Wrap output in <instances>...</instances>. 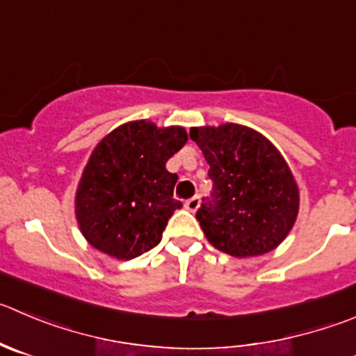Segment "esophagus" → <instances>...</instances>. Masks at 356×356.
I'll use <instances>...</instances> for the list:
<instances>
[{"label":"esophagus","mask_w":356,"mask_h":356,"mask_svg":"<svg viewBox=\"0 0 356 356\" xmlns=\"http://www.w3.org/2000/svg\"><path fill=\"white\" fill-rule=\"evenodd\" d=\"M199 204H201V199H199V195H194V197H191L185 201V208H187L188 211H195V209L199 208Z\"/></svg>","instance_id":"1"}]
</instances>
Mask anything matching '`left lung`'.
Masks as SVG:
<instances>
[{
	"label": "left lung",
	"instance_id": "8db88e82",
	"mask_svg": "<svg viewBox=\"0 0 356 356\" xmlns=\"http://www.w3.org/2000/svg\"><path fill=\"white\" fill-rule=\"evenodd\" d=\"M191 138L213 181L195 218L206 239L232 257L276 248L297 218L299 191L282 154L257 131L238 124L194 127Z\"/></svg>",
	"mask_w": 356,
	"mask_h": 356
}]
</instances>
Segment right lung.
I'll return each instance as SVG.
<instances>
[{
	"label": "right lung",
	"instance_id": "add662e5",
	"mask_svg": "<svg viewBox=\"0 0 356 356\" xmlns=\"http://www.w3.org/2000/svg\"><path fill=\"white\" fill-rule=\"evenodd\" d=\"M185 143L184 127L159 129L147 120L101 140L76 191V220L94 248L129 260L161 243L168 220L184 206L172 197L178 175L165 162Z\"/></svg>",
	"mask_w": 356,
	"mask_h": 356
}]
</instances>
